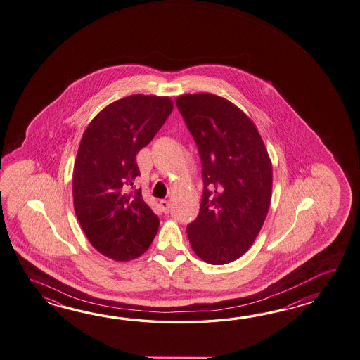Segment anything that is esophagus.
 Listing matches in <instances>:
<instances>
[{"label": "esophagus", "mask_w": 360, "mask_h": 360, "mask_svg": "<svg viewBox=\"0 0 360 360\" xmlns=\"http://www.w3.org/2000/svg\"><path fill=\"white\" fill-rule=\"evenodd\" d=\"M160 208L165 214L169 213V210H170V202H169L168 200H160Z\"/></svg>", "instance_id": "34e87169"}]
</instances>
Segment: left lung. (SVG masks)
I'll return each instance as SVG.
<instances>
[{
	"label": "left lung",
	"instance_id": "left-lung-1",
	"mask_svg": "<svg viewBox=\"0 0 360 360\" xmlns=\"http://www.w3.org/2000/svg\"><path fill=\"white\" fill-rule=\"evenodd\" d=\"M176 103L202 165L199 216L186 231L202 261L229 264L250 248L266 219L271 161L255 124L227 99L199 93Z\"/></svg>",
	"mask_w": 360,
	"mask_h": 360
}]
</instances>
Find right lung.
Segmentation results:
<instances>
[{
  "label": "right lung",
  "instance_id": "right-lung-1",
  "mask_svg": "<svg viewBox=\"0 0 360 360\" xmlns=\"http://www.w3.org/2000/svg\"><path fill=\"white\" fill-rule=\"evenodd\" d=\"M173 111L168 96H127L107 105L85 130L73 168L75 213L91 245L115 261L142 256L159 217L133 182L136 156Z\"/></svg>",
  "mask_w": 360,
  "mask_h": 360
}]
</instances>
